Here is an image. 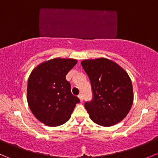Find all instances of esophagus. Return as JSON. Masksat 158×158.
<instances>
[{"label": "esophagus", "mask_w": 158, "mask_h": 158, "mask_svg": "<svg viewBox=\"0 0 158 158\" xmlns=\"http://www.w3.org/2000/svg\"><path fill=\"white\" fill-rule=\"evenodd\" d=\"M78 97H79V99H80V101H81V102L83 101L84 98H83V95H82V94H79V95H78Z\"/></svg>", "instance_id": "esophagus-1"}]
</instances>
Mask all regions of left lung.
<instances>
[{"label":"left lung","instance_id":"8db88e82","mask_svg":"<svg viewBox=\"0 0 158 158\" xmlns=\"http://www.w3.org/2000/svg\"><path fill=\"white\" fill-rule=\"evenodd\" d=\"M92 86V101L85 103L90 118L105 127L123 120L133 103V88L128 73L106 58L81 63Z\"/></svg>","mask_w":158,"mask_h":158}]
</instances>
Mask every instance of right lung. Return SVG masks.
<instances>
[{
	"label": "right lung",
	"instance_id": "add662e5",
	"mask_svg": "<svg viewBox=\"0 0 158 158\" xmlns=\"http://www.w3.org/2000/svg\"><path fill=\"white\" fill-rule=\"evenodd\" d=\"M77 63L73 59L56 58L41 63L28 79L27 102L35 117L48 126H58L69 119L80 102L71 92L66 79Z\"/></svg>",
	"mask_w": 158,
	"mask_h": 158
}]
</instances>
